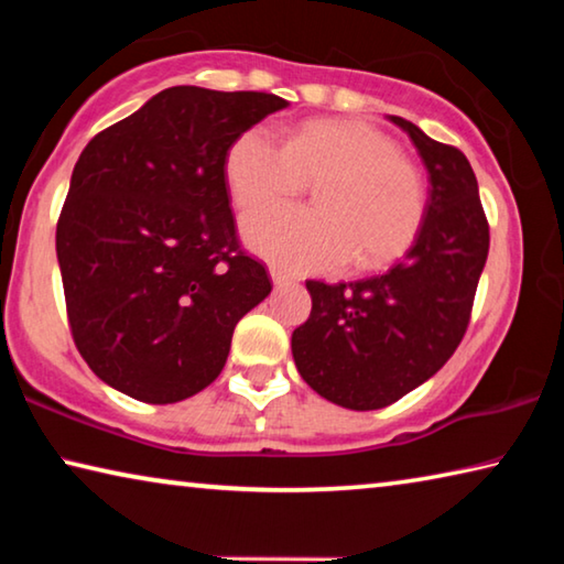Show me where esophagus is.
I'll use <instances>...</instances> for the list:
<instances>
[{
  "mask_svg": "<svg viewBox=\"0 0 564 564\" xmlns=\"http://www.w3.org/2000/svg\"><path fill=\"white\" fill-rule=\"evenodd\" d=\"M271 281L275 285H283V283H291V273H285L281 269H275V265H271Z\"/></svg>",
  "mask_w": 564,
  "mask_h": 564,
  "instance_id": "esophagus-1",
  "label": "esophagus"
}]
</instances>
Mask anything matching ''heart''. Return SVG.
Instances as JSON below:
<instances>
[{"label": "heart", "instance_id": "heart-1", "mask_svg": "<svg viewBox=\"0 0 564 564\" xmlns=\"http://www.w3.org/2000/svg\"><path fill=\"white\" fill-rule=\"evenodd\" d=\"M226 186L241 212L271 206L316 186V208H265L243 221L248 248L291 271L383 269L423 228V176L383 131L350 119H316L281 144L265 127L231 141Z\"/></svg>", "mask_w": 564, "mask_h": 564}]
</instances>
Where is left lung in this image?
Returning <instances> with one entry per match:
<instances>
[{
	"label": "left lung",
	"instance_id": "8db88e82",
	"mask_svg": "<svg viewBox=\"0 0 564 564\" xmlns=\"http://www.w3.org/2000/svg\"><path fill=\"white\" fill-rule=\"evenodd\" d=\"M425 161L431 196L413 246L386 273L350 283L305 281L311 316L293 330L301 378L350 410H378L441 370L467 330L490 226L460 149L390 117Z\"/></svg>",
	"mask_w": 564,
	"mask_h": 564
}]
</instances>
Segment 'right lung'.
<instances>
[{"instance_id":"1","label":"right lung","mask_w":564,"mask_h":564,"mask_svg":"<svg viewBox=\"0 0 564 564\" xmlns=\"http://www.w3.org/2000/svg\"><path fill=\"white\" fill-rule=\"evenodd\" d=\"M289 101L171 87L99 131L56 221L76 350L104 383L154 405L212 386L236 323L271 293L236 236L224 159Z\"/></svg>"}]
</instances>
